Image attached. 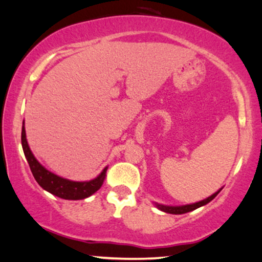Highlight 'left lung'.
I'll return each mask as SVG.
<instances>
[{"label": "left lung", "mask_w": 262, "mask_h": 262, "mask_svg": "<svg viewBox=\"0 0 262 262\" xmlns=\"http://www.w3.org/2000/svg\"><path fill=\"white\" fill-rule=\"evenodd\" d=\"M221 190H222V187L219 191H216L215 193H212L211 196H209L208 198H205L203 201H200V202H196V203H192V204H185V205H164V204H159V203H156L154 202V205L157 206L158 209L161 210V211L164 212H167V213H173V215H182V213H186V212H190V211H193V210H196L198 208H201V206H203L205 204H208L209 202H211L213 198H215L217 194L221 192Z\"/></svg>", "instance_id": "8db88e82"}]
</instances>
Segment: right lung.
<instances>
[{
    "label": "right lung",
    "mask_w": 262,
    "mask_h": 262,
    "mask_svg": "<svg viewBox=\"0 0 262 262\" xmlns=\"http://www.w3.org/2000/svg\"><path fill=\"white\" fill-rule=\"evenodd\" d=\"M21 143L22 149H24L25 157L28 161L31 171L34 176V178L40 186L47 192L54 194L62 200L69 201H79L84 200V198L90 197L94 194L96 191L101 189L103 185V182L105 179V173L108 166L103 168V171L96 177V178L91 180H86V182H75V180H70L62 177H59L54 174L53 172L49 171L45 168L41 164L36 160L34 154L32 153L31 148H29L27 139H26V129H25V120L22 123V133H21Z\"/></svg>",
    "instance_id": "obj_1"
}]
</instances>
